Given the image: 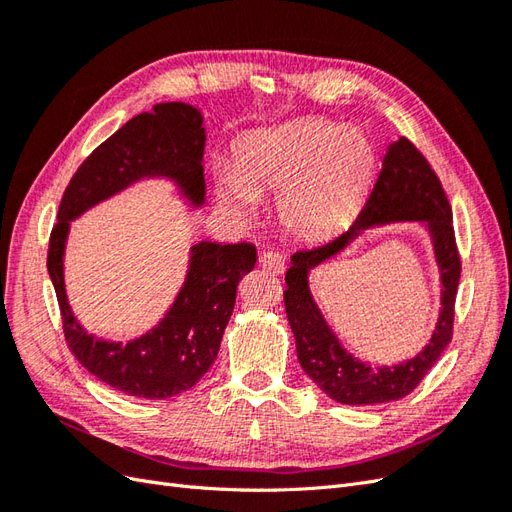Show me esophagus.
I'll return each instance as SVG.
<instances>
[{
	"mask_svg": "<svg viewBox=\"0 0 512 512\" xmlns=\"http://www.w3.org/2000/svg\"><path fill=\"white\" fill-rule=\"evenodd\" d=\"M258 262H260L262 269H267V271H271V273H284V269H286V258H284V254L273 252V250L262 252L260 258H258Z\"/></svg>",
	"mask_w": 512,
	"mask_h": 512,
	"instance_id": "obj_1",
	"label": "esophagus"
}]
</instances>
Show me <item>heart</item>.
I'll list each match as a JSON object with an SVG mask.
<instances>
[{
  "label": "heart",
  "instance_id": "b5f03b06",
  "mask_svg": "<svg viewBox=\"0 0 512 512\" xmlns=\"http://www.w3.org/2000/svg\"><path fill=\"white\" fill-rule=\"evenodd\" d=\"M374 170L376 151L361 130L297 121L245 138L237 164L218 166V190L241 215L252 213L260 196L277 194L284 228L301 239H318L361 205Z\"/></svg>",
  "mask_w": 512,
  "mask_h": 512
}]
</instances>
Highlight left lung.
<instances>
[{
	"label": "left lung",
	"instance_id": "8db88e82",
	"mask_svg": "<svg viewBox=\"0 0 512 512\" xmlns=\"http://www.w3.org/2000/svg\"><path fill=\"white\" fill-rule=\"evenodd\" d=\"M391 221H423L434 239L441 267L443 309L430 344L414 360L393 368L356 362L338 344L323 322L308 292V269L321 264L347 246L363 229ZM284 303L297 356L305 374L331 399L346 406L384 404L410 395L451 344L455 322V297L461 275V258L455 241L453 211L438 175L408 138H399L386 151L378 181L361 213L342 235L314 247H303L290 258Z\"/></svg>",
	"mask_w": 512,
	"mask_h": 512
}]
</instances>
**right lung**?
<instances>
[{
    "mask_svg": "<svg viewBox=\"0 0 512 512\" xmlns=\"http://www.w3.org/2000/svg\"><path fill=\"white\" fill-rule=\"evenodd\" d=\"M203 115L183 102H162L132 117L94 149L70 179L51 230L49 269L68 348L104 384L143 399H168L207 374L237 299L239 280L256 265L252 243L200 241L190 250L185 282L158 327L134 342H104L74 318L64 284L70 222L145 177L177 183L194 207L205 203Z\"/></svg>",
    "mask_w": 512,
    "mask_h": 512,
    "instance_id": "add662e5",
    "label": "right lung"
}]
</instances>
